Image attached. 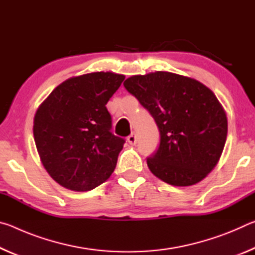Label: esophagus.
I'll list each match as a JSON object with an SVG mask.
<instances>
[{
  "mask_svg": "<svg viewBox=\"0 0 255 255\" xmlns=\"http://www.w3.org/2000/svg\"><path fill=\"white\" fill-rule=\"evenodd\" d=\"M127 141L130 145H135L137 143V137H136L135 133H131V135H129L127 137Z\"/></svg>",
  "mask_w": 255,
  "mask_h": 255,
  "instance_id": "esophagus-1",
  "label": "esophagus"
}]
</instances>
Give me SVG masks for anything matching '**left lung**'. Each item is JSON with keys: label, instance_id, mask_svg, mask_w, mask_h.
I'll use <instances>...</instances> for the list:
<instances>
[{"label": "left lung", "instance_id": "left-lung-1", "mask_svg": "<svg viewBox=\"0 0 255 255\" xmlns=\"http://www.w3.org/2000/svg\"><path fill=\"white\" fill-rule=\"evenodd\" d=\"M156 123L161 141L147 158L164 182L188 187L204 180L222 156L227 117L214 92L199 81L170 72L133 75L124 82Z\"/></svg>", "mask_w": 255, "mask_h": 255}]
</instances>
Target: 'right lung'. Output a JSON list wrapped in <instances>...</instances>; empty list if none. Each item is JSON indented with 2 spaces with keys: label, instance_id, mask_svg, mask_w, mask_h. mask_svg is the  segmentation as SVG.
<instances>
[{
  "label": "right lung",
  "instance_id": "obj_1",
  "mask_svg": "<svg viewBox=\"0 0 255 255\" xmlns=\"http://www.w3.org/2000/svg\"><path fill=\"white\" fill-rule=\"evenodd\" d=\"M124 80L112 72L73 76L38 107L34 143L42 165L62 187L89 191L114 172L125 140L110 131L106 105Z\"/></svg>",
  "mask_w": 255,
  "mask_h": 255
}]
</instances>
